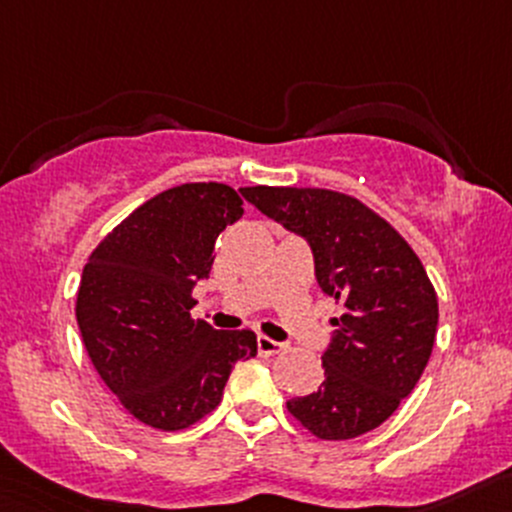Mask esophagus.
<instances>
[{
  "label": "esophagus",
  "instance_id": "1",
  "mask_svg": "<svg viewBox=\"0 0 512 512\" xmlns=\"http://www.w3.org/2000/svg\"><path fill=\"white\" fill-rule=\"evenodd\" d=\"M257 352L265 354V356L280 354V352H285V344L275 342V339H270V337H257Z\"/></svg>",
  "mask_w": 512,
  "mask_h": 512
}]
</instances>
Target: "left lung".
<instances>
[{"mask_svg": "<svg viewBox=\"0 0 512 512\" xmlns=\"http://www.w3.org/2000/svg\"><path fill=\"white\" fill-rule=\"evenodd\" d=\"M240 193L309 242L319 287L342 304L322 354L324 384L287 411L324 441L381 426L414 391L436 342L438 297L418 255L352 195L272 185Z\"/></svg>", "mask_w": 512, "mask_h": 512, "instance_id": "left-lung-1", "label": "left lung"}]
</instances>
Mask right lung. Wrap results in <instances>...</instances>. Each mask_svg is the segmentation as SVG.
<instances>
[{"label":"right lung","mask_w":512,"mask_h":512,"mask_svg":"<svg viewBox=\"0 0 512 512\" xmlns=\"http://www.w3.org/2000/svg\"><path fill=\"white\" fill-rule=\"evenodd\" d=\"M240 218L230 185H175L113 227L84 265L76 322L86 354L146 426H193L220 404L232 366L257 354L250 329L220 332L190 317L215 240Z\"/></svg>","instance_id":"add662e5"}]
</instances>
